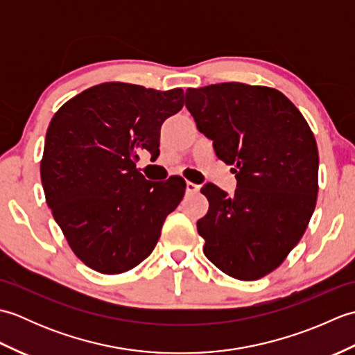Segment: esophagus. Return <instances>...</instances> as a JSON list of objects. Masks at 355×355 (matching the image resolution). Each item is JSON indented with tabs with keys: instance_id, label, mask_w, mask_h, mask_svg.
Wrapping results in <instances>:
<instances>
[{
	"instance_id": "esophagus-1",
	"label": "esophagus",
	"mask_w": 355,
	"mask_h": 355,
	"mask_svg": "<svg viewBox=\"0 0 355 355\" xmlns=\"http://www.w3.org/2000/svg\"><path fill=\"white\" fill-rule=\"evenodd\" d=\"M198 191H200V186L198 184L191 183V182L186 183V192L187 193H197Z\"/></svg>"
}]
</instances>
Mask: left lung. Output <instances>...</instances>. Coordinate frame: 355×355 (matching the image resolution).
I'll return each instance as SVG.
<instances>
[{"mask_svg":"<svg viewBox=\"0 0 355 355\" xmlns=\"http://www.w3.org/2000/svg\"><path fill=\"white\" fill-rule=\"evenodd\" d=\"M186 108L216 157L233 164L238 189L201 193L209 210L197 223L206 258L239 281L276 270L302 238L319 191V153L311 128L288 97L239 82L189 88Z\"/></svg>","mask_w":355,"mask_h":355,"instance_id":"8db88e82","label":"left lung"}]
</instances>
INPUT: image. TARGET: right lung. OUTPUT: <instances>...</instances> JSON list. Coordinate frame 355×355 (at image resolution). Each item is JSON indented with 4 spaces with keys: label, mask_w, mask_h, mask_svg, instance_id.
I'll return each instance as SVG.
<instances>
[{
    "label": "right lung",
    "mask_w": 355,
    "mask_h": 355,
    "mask_svg": "<svg viewBox=\"0 0 355 355\" xmlns=\"http://www.w3.org/2000/svg\"><path fill=\"white\" fill-rule=\"evenodd\" d=\"M184 105V92L105 82L56 111L45 135L41 182L45 201L78 258L119 275L146 259L163 223L182 201L186 182H148L139 150L154 154L160 128Z\"/></svg>",
    "instance_id": "1"
}]
</instances>
